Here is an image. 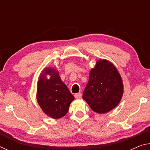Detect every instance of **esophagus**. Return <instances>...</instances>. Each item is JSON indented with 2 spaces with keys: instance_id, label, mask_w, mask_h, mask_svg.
<instances>
[{
  "instance_id": "esophagus-1",
  "label": "esophagus",
  "mask_w": 150,
  "mask_h": 150,
  "mask_svg": "<svg viewBox=\"0 0 150 150\" xmlns=\"http://www.w3.org/2000/svg\"><path fill=\"white\" fill-rule=\"evenodd\" d=\"M81 97H82V94H81V93H76L75 95V98L76 99H79Z\"/></svg>"
}]
</instances>
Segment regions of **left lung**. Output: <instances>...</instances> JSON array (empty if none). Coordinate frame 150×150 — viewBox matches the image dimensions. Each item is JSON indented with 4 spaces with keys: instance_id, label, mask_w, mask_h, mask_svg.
Returning <instances> with one entry per match:
<instances>
[{
    "instance_id": "obj_1",
    "label": "left lung",
    "mask_w": 150,
    "mask_h": 150,
    "mask_svg": "<svg viewBox=\"0 0 150 150\" xmlns=\"http://www.w3.org/2000/svg\"><path fill=\"white\" fill-rule=\"evenodd\" d=\"M123 83L117 69L106 59H99L90 71L83 98L93 111L104 114L112 110L121 100Z\"/></svg>"
}]
</instances>
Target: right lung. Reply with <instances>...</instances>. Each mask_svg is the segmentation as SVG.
I'll return each instance as SVG.
<instances>
[{"label":"right lung","mask_w":150,"mask_h":150,"mask_svg":"<svg viewBox=\"0 0 150 150\" xmlns=\"http://www.w3.org/2000/svg\"><path fill=\"white\" fill-rule=\"evenodd\" d=\"M47 74L50 76V79L47 78ZM36 97L45 115L54 119L64 116L75 98L61 79L59 72L50 67L45 68L40 75Z\"/></svg>","instance_id":"right-lung-1"}]
</instances>
